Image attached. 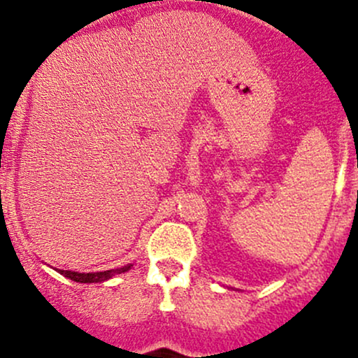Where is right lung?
I'll return each instance as SVG.
<instances>
[{
	"label": "right lung",
	"instance_id": "obj_1",
	"mask_svg": "<svg viewBox=\"0 0 358 358\" xmlns=\"http://www.w3.org/2000/svg\"><path fill=\"white\" fill-rule=\"evenodd\" d=\"M134 264H127L123 268H116L110 271H99V273H77V271H63L56 269L59 274H63L65 278H69L71 281H77V283H104V281L111 280L116 274L127 273V271L131 269Z\"/></svg>",
	"mask_w": 358,
	"mask_h": 358
}]
</instances>
